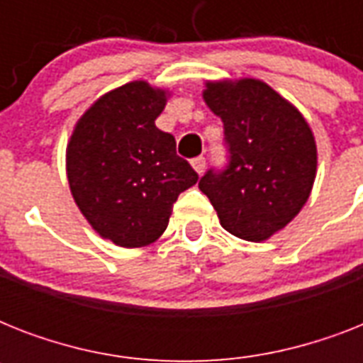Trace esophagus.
<instances>
[{
    "instance_id": "34e87169",
    "label": "esophagus",
    "mask_w": 363,
    "mask_h": 363,
    "mask_svg": "<svg viewBox=\"0 0 363 363\" xmlns=\"http://www.w3.org/2000/svg\"><path fill=\"white\" fill-rule=\"evenodd\" d=\"M192 167H194V171H196V173H199V175H201V173L205 171V158H203V156H198V158H194L192 160Z\"/></svg>"
}]
</instances>
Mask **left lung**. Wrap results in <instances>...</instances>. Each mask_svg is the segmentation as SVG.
I'll use <instances>...</instances> for the list:
<instances>
[{
  "mask_svg": "<svg viewBox=\"0 0 363 363\" xmlns=\"http://www.w3.org/2000/svg\"><path fill=\"white\" fill-rule=\"evenodd\" d=\"M203 99L224 122L230 165L207 171L199 190L226 232L265 241L309 199L316 177L313 130L288 99L258 79L207 81Z\"/></svg>",
  "mask_w": 363,
  "mask_h": 363,
  "instance_id": "8db88e82",
  "label": "left lung"
}]
</instances>
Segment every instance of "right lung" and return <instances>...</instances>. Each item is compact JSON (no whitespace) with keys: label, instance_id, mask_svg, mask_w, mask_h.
<instances>
[{"label":"right lung","instance_id":"right-lung-1","mask_svg":"<svg viewBox=\"0 0 363 363\" xmlns=\"http://www.w3.org/2000/svg\"><path fill=\"white\" fill-rule=\"evenodd\" d=\"M169 92L133 81L104 94L79 118L65 150L71 196L88 224L118 247H147L165 232L179 194L198 173L154 121Z\"/></svg>","mask_w":363,"mask_h":363}]
</instances>
